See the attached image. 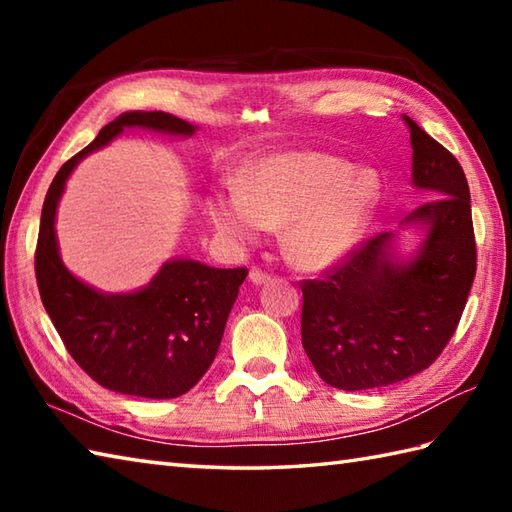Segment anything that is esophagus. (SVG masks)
<instances>
[{
  "label": "esophagus",
  "mask_w": 512,
  "mask_h": 512,
  "mask_svg": "<svg viewBox=\"0 0 512 512\" xmlns=\"http://www.w3.org/2000/svg\"><path fill=\"white\" fill-rule=\"evenodd\" d=\"M248 279L253 281L255 286H262V284H266V281H268L270 277H268V273H264V270H259V268H250Z\"/></svg>",
  "instance_id": "obj_1"
}]
</instances>
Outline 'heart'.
I'll list each match as a JSON object with an SVG mask.
<instances>
[{
  "instance_id": "b5f03b06",
  "label": "heart",
  "mask_w": 512,
  "mask_h": 512,
  "mask_svg": "<svg viewBox=\"0 0 512 512\" xmlns=\"http://www.w3.org/2000/svg\"><path fill=\"white\" fill-rule=\"evenodd\" d=\"M378 200L374 173L317 151H288L259 160L246 187L215 193L211 220L217 231L244 244L268 226H286V257L303 270H321L358 244Z\"/></svg>"
}]
</instances>
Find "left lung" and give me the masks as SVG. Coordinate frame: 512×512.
Returning a JSON list of instances; mask_svg holds the SVG:
<instances>
[{
  "mask_svg": "<svg viewBox=\"0 0 512 512\" xmlns=\"http://www.w3.org/2000/svg\"><path fill=\"white\" fill-rule=\"evenodd\" d=\"M413 187L431 193L405 224L424 226L411 259L394 233L354 248L321 279L303 281L301 343L325 383L378 389L427 369L458 328L475 279L471 193L460 162L409 116Z\"/></svg>",
  "mask_w": 512,
  "mask_h": 512,
  "instance_id": "1",
  "label": "left lung"
}]
</instances>
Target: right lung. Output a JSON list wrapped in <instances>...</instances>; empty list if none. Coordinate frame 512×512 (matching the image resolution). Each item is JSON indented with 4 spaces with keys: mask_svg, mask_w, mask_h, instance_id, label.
<instances>
[{
    "mask_svg": "<svg viewBox=\"0 0 512 512\" xmlns=\"http://www.w3.org/2000/svg\"><path fill=\"white\" fill-rule=\"evenodd\" d=\"M125 129L193 136L198 127L167 112H125L65 162L43 200L37 286L65 350L96 383L125 396L178 398L211 367L248 270L169 259L145 288L107 295L63 266L54 220L65 180L85 156Z\"/></svg>",
    "mask_w": 512,
    "mask_h": 512,
    "instance_id": "obj_1",
    "label": "right lung"
}]
</instances>
